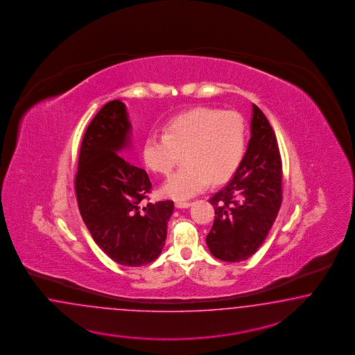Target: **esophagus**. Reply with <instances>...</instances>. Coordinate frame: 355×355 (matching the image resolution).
I'll list each match as a JSON object with an SVG mask.
<instances>
[{"label":"esophagus","mask_w":355,"mask_h":355,"mask_svg":"<svg viewBox=\"0 0 355 355\" xmlns=\"http://www.w3.org/2000/svg\"><path fill=\"white\" fill-rule=\"evenodd\" d=\"M190 205H191L190 202H183V200L175 202V207H177V208H189Z\"/></svg>","instance_id":"esophagus-1"}]
</instances>
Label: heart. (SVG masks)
Wrapping results in <instances>:
<instances>
[{
    "label": "heart",
    "mask_w": 355,
    "mask_h": 355,
    "mask_svg": "<svg viewBox=\"0 0 355 355\" xmlns=\"http://www.w3.org/2000/svg\"><path fill=\"white\" fill-rule=\"evenodd\" d=\"M164 132L146 138L143 160L150 171L168 174L184 152L186 165L162 186V193L173 199L191 198L211 180L225 182L245 152V122L236 110L196 107L168 121Z\"/></svg>",
    "instance_id": "obj_1"
}]
</instances>
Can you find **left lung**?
<instances>
[{
  "label": "left lung",
  "instance_id": "left-lung-1",
  "mask_svg": "<svg viewBox=\"0 0 355 355\" xmlns=\"http://www.w3.org/2000/svg\"><path fill=\"white\" fill-rule=\"evenodd\" d=\"M276 135L252 104L251 138L236 172L211 199L215 221L205 238L215 258L236 263L261 246L282 202V169Z\"/></svg>",
  "mask_w": 355,
  "mask_h": 355
}]
</instances>
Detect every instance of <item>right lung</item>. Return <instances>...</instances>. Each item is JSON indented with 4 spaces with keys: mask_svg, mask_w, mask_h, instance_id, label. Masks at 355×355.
<instances>
[{
    "mask_svg": "<svg viewBox=\"0 0 355 355\" xmlns=\"http://www.w3.org/2000/svg\"><path fill=\"white\" fill-rule=\"evenodd\" d=\"M131 123L122 101H109L88 125L82 140L76 193L88 232L109 258L140 267L162 254L172 200L140 203L150 193L148 174L128 162Z\"/></svg>",
    "mask_w": 355,
    "mask_h": 355,
    "instance_id": "obj_1",
    "label": "right lung"
}]
</instances>
